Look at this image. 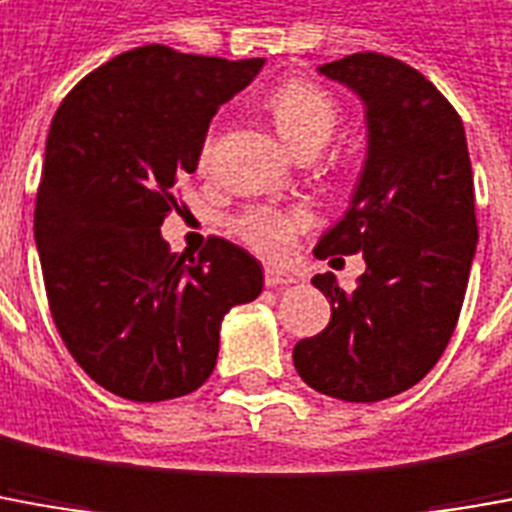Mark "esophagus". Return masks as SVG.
Instances as JSON below:
<instances>
[{"label":"esophagus","instance_id":"obj_1","mask_svg":"<svg viewBox=\"0 0 512 512\" xmlns=\"http://www.w3.org/2000/svg\"><path fill=\"white\" fill-rule=\"evenodd\" d=\"M298 278L292 276L290 270H281V267H264V284L267 287H290Z\"/></svg>","mask_w":512,"mask_h":512}]
</instances>
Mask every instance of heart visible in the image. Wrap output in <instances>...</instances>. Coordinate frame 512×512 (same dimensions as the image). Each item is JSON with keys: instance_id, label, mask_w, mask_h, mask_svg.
I'll list each match as a JSON object with an SVG mask.
<instances>
[{"instance_id": "heart-1", "label": "heart", "mask_w": 512, "mask_h": 512, "mask_svg": "<svg viewBox=\"0 0 512 512\" xmlns=\"http://www.w3.org/2000/svg\"><path fill=\"white\" fill-rule=\"evenodd\" d=\"M267 114L276 125L278 136L298 155H317L337 130L340 105L315 83L290 80L267 97ZM211 136L200 147V167H209ZM234 234L267 259L287 256L295 245V236L309 225L303 211L276 209V206H250L234 217Z\"/></svg>"}]
</instances>
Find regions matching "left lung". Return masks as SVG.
I'll return each instance as SVG.
<instances>
[{
  "label": "left lung",
  "instance_id": "8db88e82",
  "mask_svg": "<svg viewBox=\"0 0 512 512\" xmlns=\"http://www.w3.org/2000/svg\"><path fill=\"white\" fill-rule=\"evenodd\" d=\"M317 72L362 100L368 155L315 256L362 253L365 273L351 292L331 273L312 278L331 320L292 362L317 393L370 404L421 382L454 334L479 239L474 175L463 119L412 66L357 52Z\"/></svg>",
  "mask_w": 512,
  "mask_h": 512
}]
</instances>
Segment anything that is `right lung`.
<instances>
[{
    "mask_svg": "<svg viewBox=\"0 0 512 512\" xmlns=\"http://www.w3.org/2000/svg\"><path fill=\"white\" fill-rule=\"evenodd\" d=\"M262 66L147 44L86 74L49 125L35 200L49 312L74 362L114 396L197 390L217 365L222 317L262 292V264L234 242L211 236L192 259L161 236L211 116Z\"/></svg>",
    "mask_w": 512,
    "mask_h": 512,
    "instance_id": "right-lung-1",
    "label": "right lung"
}]
</instances>
